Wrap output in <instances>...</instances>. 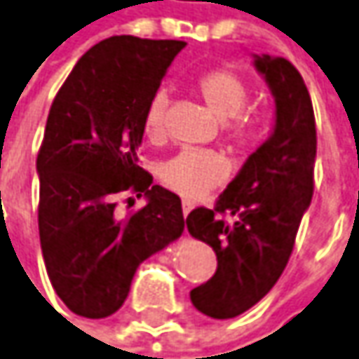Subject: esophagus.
<instances>
[{"label":"esophagus","instance_id":"esophagus-1","mask_svg":"<svg viewBox=\"0 0 359 359\" xmlns=\"http://www.w3.org/2000/svg\"><path fill=\"white\" fill-rule=\"evenodd\" d=\"M182 210H184V216L188 218V214L194 210V204H191L189 200H184V202H182Z\"/></svg>","mask_w":359,"mask_h":359}]
</instances>
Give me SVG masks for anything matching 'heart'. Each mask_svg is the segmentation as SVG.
<instances>
[{
    "label": "heart",
    "instance_id": "1",
    "mask_svg": "<svg viewBox=\"0 0 359 359\" xmlns=\"http://www.w3.org/2000/svg\"><path fill=\"white\" fill-rule=\"evenodd\" d=\"M198 93L212 111V115H216L220 121L233 118L226 125L228 141L234 147H246L255 137L252 123L241 115L248 102L246 82L232 70H212L200 79ZM165 104L168 97L163 93H157L145 111L143 127L149 139H157L163 133ZM159 177L171 191L188 200H200L208 191L222 184L226 177V165L222 157L216 153L186 149L173 155L161 165Z\"/></svg>",
    "mask_w": 359,
    "mask_h": 359
}]
</instances>
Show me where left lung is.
<instances>
[{
  "label": "left lung",
  "instance_id": "left-lung-1",
  "mask_svg": "<svg viewBox=\"0 0 359 359\" xmlns=\"http://www.w3.org/2000/svg\"><path fill=\"white\" fill-rule=\"evenodd\" d=\"M252 66L275 99L273 133L248 155L214 210L196 208L186 218L189 234L218 259L214 277L189 293L194 307L212 319L248 311L275 287L313 196L317 135L303 76L280 56L252 54ZM220 213L237 220L228 225Z\"/></svg>",
  "mask_w": 359,
  "mask_h": 359
}]
</instances>
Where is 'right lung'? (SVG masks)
I'll return each mask as SVG.
<instances>
[{"instance_id":"obj_1","label":"right lung","mask_w":359,"mask_h":359,"mask_svg":"<svg viewBox=\"0 0 359 359\" xmlns=\"http://www.w3.org/2000/svg\"><path fill=\"white\" fill-rule=\"evenodd\" d=\"M186 42L113 36L68 74L46 121L36 170L40 244L56 295L72 313L102 319L129 295L139 264L184 232L182 200L139 168L143 121ZM148 204L118 219L114 198Z\"/></svg>"}]
</instances>
